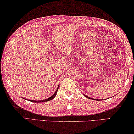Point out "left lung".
<instances>
[{
	"label": "left lung",
	"instance_id": "8db88e82",
	"mask_svg": "<svg viewBox=\"0 0 134 134\" xmlns=\"http://www.w3.org/2000/svg\"><path fill=\"white\" fill-rule=\"evenodd\" d=\"M85 95V97H86V98H89V99H93V98H90V97H87V96H86V95ZM94 100H99V99H94Z\"/></svg>",
	"mask_w": 134,
	"mask_h": 134
}]
</instances>
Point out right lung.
<instances>
[{
  "label": "right lung",
  "instance_id": "obj_1",
  "mask_svg": "<svg viewBox=\"0 0 134 134\" xmlns=\"http://www.w3.org/2000/svg\"><path fill=\"white\" fill-rule=\"evenodd\" d=\"M58 88H59V86L58 87V88H57V90L56 91V92H55V93H54V94L52 96V97H49V98H48V99H44V100H29V99H28L29 100V101H30V102H47V101H49V100H52V99H53L54 98H55V97H56V94H57V92H58ZM25 99V98H24Z\"/></svg>",
  "mask_w": 134,
  "mask_h": 134
}]
</instances>
